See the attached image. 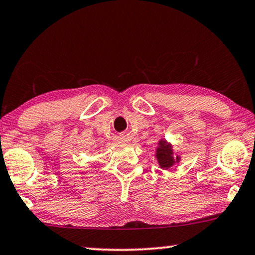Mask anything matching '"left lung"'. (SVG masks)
<instances>
[{
  "instance_id": "8db88e82",
  "label": "left lung",
  "mask_w": 255,
  "mask_h": 255,
  "mask_svg": "<svg viewBox=\"0 0 255 255\" xmlns=\"http://www.w3.org/2000/svg\"><path fill=\"white\" fill-rule=\"evenodd\" d=\"M156 156H157V161L159 163V167L161 168H170L171 165H174L175 159L172 156V149L171 145L167 143L165 141H159V147L156 150ZM178 157L176 158L177 161Z\"/></svg>"
}]
</instances>
